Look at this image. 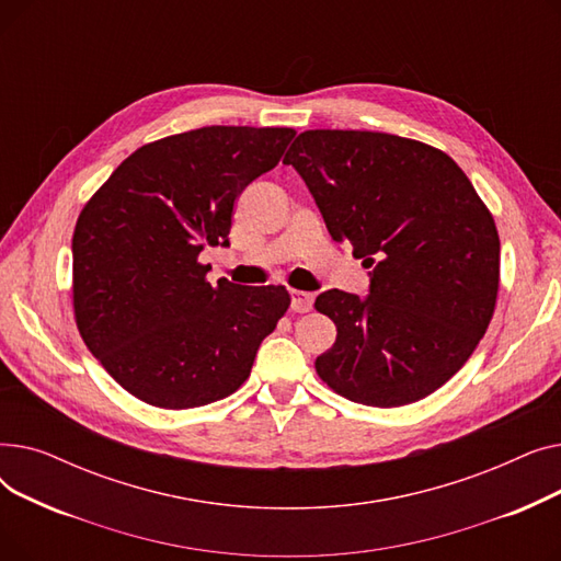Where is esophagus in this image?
<instances>
[{"mask_svg": "<svg viewBox=\"0 0 561 561\" xmlns=\"http://www.w3.org/2000/svg\"><path fill=\"white\" fill-rule=\"evenodd\" d=\"M313 307V296L307 290H290V309L296 313H307Z\"/></svg>", "mask_w": 561, "mask_h": 561, "instance_id": "34e87169", "label": "esophagus"}]
</instances>
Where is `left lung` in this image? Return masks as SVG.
<instances>
[{
	"instance_id": "8db88e82",
	"label": "left lung",
	"mask_w": 561,
	"mask_h": 561,
	"mask_svg": "<svg viewBox=\"0 0 561 561\" xmlns=\"http://www.w3.org/2000/svg\"><path fill=\"white\" fill-rule=\"evenodd\" d=\"M336 243L370 273L368 296L320 293L336 343L316 373L370 407L416 402L468 362L497 298L500 239L463 170L432 145L379 131L309 129L284 159Z\"/></svg>"
}]
</instances>
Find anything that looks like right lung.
Listing matches in <instances>:
<instances>
[{
    "mask_svg": "<svg viewBox=\"0 0 561 561\" xmlns=\"http://www.w3.org/2000/svg\"><path fill=\"white\" fill-rule=\"evenodd\" d=\"M296 129L202 127L147 142L85 202L72 236L79 334L134 398L161 409L222 400L286 313L284 286L206 282L204 245H229L233 202Z\"/></svg>",
    "mask_w": 561,
    "mask_h": 561,
    "instance_id": "obj_1",
    "label": "right lung"
}]
</instances>
